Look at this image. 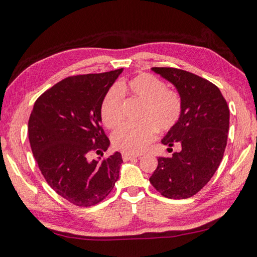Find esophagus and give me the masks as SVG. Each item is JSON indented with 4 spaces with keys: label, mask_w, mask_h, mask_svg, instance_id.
<instances>
[{
    "label": "esophagus",
    "mask_w": 257,
    "mask_h": 257,
    "mask_svg": "<svg viewBox=\"0 0 257 257\" xmlns=\"http://www.w3.org/2000/svg\"><path fill=\"white\" fill-rule=\"evenodd\" d=\"M136 157H138V156H137V155H132V154L122 153V160H123L124 162L130 161V160H133V158H136Z\"/></svg>",
    "instance_id": "obj_1"
}]
</instances>
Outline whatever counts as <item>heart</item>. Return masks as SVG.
Instances as JSON below:
<instances>
[{
  "instance_id": "heart-1",
  "label": "heart",
  "mask_w": 257,
  "mask_h": 257,
  "mask_svg": "<svg viewBox=\"0 0 257 257\" xmlns=\"http://www.w3.org/2000/svg\"><path fill=\"white\" fill-rule=\"evenodd\" d=\"M128 92L143 103L135 125H122L115 130L111 141L118 151L136 155L144 152L155 139L158 132L170 130L180 119L181 97L176 92L167 90L166 84L151 74H141L128 83L112 86L101 105V118L108 128H115L122 120L123 92Z\"/></svg>"
}]
</instances>
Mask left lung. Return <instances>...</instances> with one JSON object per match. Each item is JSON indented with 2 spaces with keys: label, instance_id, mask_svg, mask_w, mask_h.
Listing matches in <instances>:
<instances>
[{
  "label": "left lung",
  "instance_id": "left-lung-1",
  "mask_svg": "<svg viewBox=\"0 0 257 257\" xmlns=\"http://www.w3.org/2000/svg\"><path fill=\"white\" fill-rule=\"evenodd\" d=\"M152 71L173 84L182 111L161 141L169 152L174 144L180 145L181 151L158 158L149 182L165 198L186 199L198 193L220 165L229 130V109L220 90L202 77L171 67Z\"/></svg>",
  "mask_w": 257,
  "mask_h": 257
}]
</instances>
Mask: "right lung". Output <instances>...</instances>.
<instances>
[{"instance_id":"obj_1","label":"right lung","mask_w":257,"mask_h":257,"mask_svg":"<svg viewBox=\"0 0 257 257\" xmlns=\"http://www.w3.org/2000/svg\"><path fill=\"white\" fill-rule=\"evenodd\" d=\"M122 71L65 78L36 101L30 114L28 134L39 170L50 188L75 206L101 202L119 179V152L104 161H91L90 153L110 146L101 105Z\"/></svg>"}]
</instances>
